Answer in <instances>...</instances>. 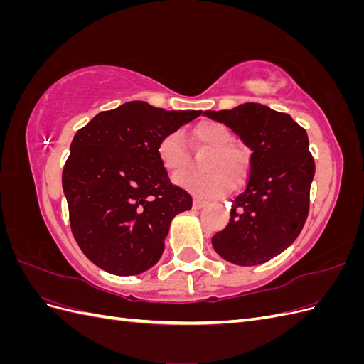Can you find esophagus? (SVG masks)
<instances>
[{
	"instance_id": "34e87169",
	"label": "esophagus",
	"mask_w": 364,
	"mask_h": 364,
	"mask_svg": "<svg viewBox=\"0 0 364 364\" xmlns=\"http://www.w3.org/2000/svg\"><path fill=\"white\" fill-rule=\"evenodd\" d=\"M206 205H208V202L200 200V199H194V200H193V208H194V209H202V208H205Z\"/></svg>"
}]
</instances>
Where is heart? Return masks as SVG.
Masks as SVG:
<instances>
[{
	"mask_svg": "<svg viewBox=\"0 0 364 364\" xmlns=\"http://www.w3.org/2000/svg\"><path fill=\"white\" fill-rule=\"evenodd\" d=\"M196 147L209 149L202 168L205 174L181 173L173 181L181 188L200 197H217L225 194L230 185H240L249 173L247 151L237 146L234 135L225 124L205 119L197 123L191 132ZM156 155L165 171L179 173L188 167L190 156L183 146L181 132L165 134L156 146Z\"/></svg>",
	"mask_w": 364,
	"mask_h": 364,
	"instance_id": "b5f03b06",
	"label": "heart"
}]
</instances>
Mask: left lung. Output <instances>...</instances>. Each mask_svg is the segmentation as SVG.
Masks as SVG:
<instances>
[{
    "label": "left lung",
    "mask_w": 364,
    "mask_h": 364,
    "mask_svg": "<svg viewBox=\"0 0 364 364\" xmlns=\"http://www.w3.org/2000/svg\"><path fill=\"white\" fill-rule=\"evenodd\" d=\"M203 114L252 150L246 190L232 200L229 223L213 237V246L237 266L266 262L287 249L305 225L314 178L306 132L289 114L259 103Z\"/></svg>",
    "instance_id": "8db88e82"
}]
</instances>
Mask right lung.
Returning a JSON list of instances; mask_svg holds the SVG:
<instances>
[{
    "instance_id": "right-lung-1",
    "label": "right lung",
    "mask_w": 364,
    "mask_h": 364,
    "mask_svg": "<svg viewBox=\"0 0 364 364\" xmlns=\"http://www.w3.org/2000/svg\"><path fill=\"white\" fill-rule=\"evenodd\" d=\"M202 111L127 102L77 132L62 173L73 235L95 266L129 277L159 261L171 220L193 206L170 182L156 146Z\"/></svg>"
}]
</instances>
